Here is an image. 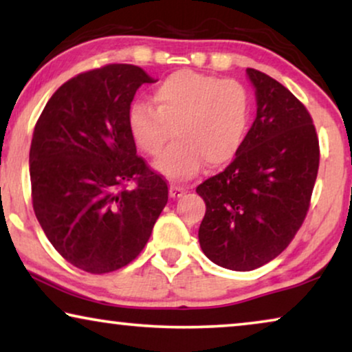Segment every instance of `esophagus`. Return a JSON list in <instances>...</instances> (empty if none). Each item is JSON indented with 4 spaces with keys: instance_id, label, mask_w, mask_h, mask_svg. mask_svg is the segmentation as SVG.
Instances as JSON below:
<instances>
[{
    "instance_id": "34e87169",
    "label": "esophagus",
    "mask_w": 352,
    "mask_h": 352,
    "mask_svg": "<svg viewBox=\"0 0 352 352\" xmlns=\"http://www.w3.org/2000/svg\"><path fill=\"white\" fill-rule=\"evenodd\" d=\"M184 194H186L184 187L176 186V184L170 186V197H171V199H179V197H182Z\"/></svg>"
}]
</instances>
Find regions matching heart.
Wrapping results in <instances>:
<instances>
[{
    "label": "heart",
    "instance_id": "obj_1",
    "mask_svg": "<svg viewBox=\"0 0 352 352\" xmlns=\"http://www.w3.org/2000/svg\"><path fill=\"white\" fill-rule=\"evenodd\" d=\"M153 105L134 100L128 122L134 141L147 155L160 157L173 131L177 142L155 163L173 181L197 176L208 163L221 168L242 148L252 120L245 86L232 78L179 70L155 86Z\"/></svg>",
    "mask_w": 352,
    "mask_h": 352
}]
</instances>
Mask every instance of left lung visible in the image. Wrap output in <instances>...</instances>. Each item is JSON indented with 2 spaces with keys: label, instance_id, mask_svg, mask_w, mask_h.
<instances>
[{
  "label": "left lung",
  "instance_id": "obj_1",
  "mask_svg": "<svg viewBox=\"0 0 352 352\" xmlns=\"http://www.w3.org/2000/svg\"><path fill=\"white\" fill-rule=\"evenodd\" d=\"M256 118L230 165L201 182L200 247L214 264L253 271L300 230L319 171V138L307 109L277 80L247 69Z\"/></svg>",
  "mask_w": 352,
  "mask_h": 352
}]
</instances>
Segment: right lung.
I'll return each instance as SVG.
<instances>
[{"mask_svg":"<svg viewBox=\"0 0 352 352\" xmlns=\"http://www.w3.org/2000/svg\"><path fill=\"white\" fill-rule=\"evenodd\" d=\"M144 83L155 80L129 64L85 72L51 96L33 129V210L52 247L81 271L113 272L136 259L168 201L165 177L138 155L129 129Z\"/></svg>","mask_w":352,"mask_h":352,"instance_id":"add662e5","label":"right lung"}]
</instances>
